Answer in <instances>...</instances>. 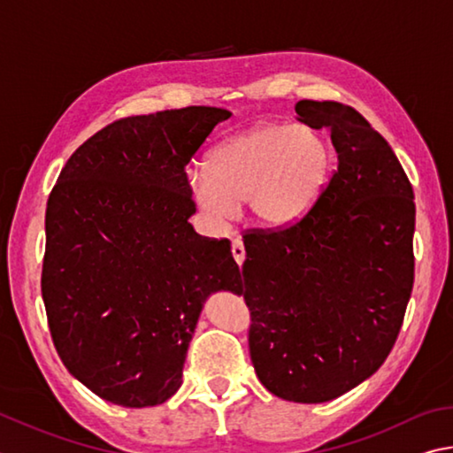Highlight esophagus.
Masks as SVG:
<instances>
[{"label":"esophagus","mask_w":453,"mask_h":453,"mask_svg":"<svg viewBox=\"0 0 453 453\" xmlns=\"http://www.w3.org/2000/svg\"><path fill=\"white\" fill-rule=\"evenodd\" d=\"M232 253H234V259L237 261V265L242 267V263L245 259V248H243V242L240 240V237H235V240L232 242Z\"/></svg>","instance_id":"34e87169"}]
</instances>
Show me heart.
<instances>
[{"mask_svg": "<svg viewBox=\"0 0 453 453\" xmlns=\"http://www.w3.org/2000/svg\"><path fill=\"white\" fill-rule=\"evenodd\" d=\"M331 162V146L317 130L261 125L213 148L208 168L188 172V186L213 221L234 219L248 200L261 224L287 226L317 202Z\"/></svg>", "mask_w": 453, "mask_h": 453, "instance_id": "1", "label": "heart"}]
</instances>
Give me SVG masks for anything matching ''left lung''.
Instances as JSON below:
<instances>
[{"label":"left lung","mask_w":453,"mask_h":453,"mask_svg":"<svg viewBox=\"0 0 453 453\" xmlns=\"http://www.w3.org/2000/svg\"><path fill=\"white\" fill-rule=\"evenodd\" d=\"M331 130L339 166L289 226L243 235L250 352L275 396L319 404L372 376L398 339L414 285V190L390 144L349 104L299 101Z\"/></svg>","instance_id":"obj_1"}]
</instances>
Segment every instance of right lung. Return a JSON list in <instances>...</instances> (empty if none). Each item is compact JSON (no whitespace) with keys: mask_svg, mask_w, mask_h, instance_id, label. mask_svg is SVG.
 Returning a JSON list of instances; mask_svg holds the SVG:
<instances>
[{"mask_svg":"<svg viewBox=\"0 0 453 453\" xmlns=\"http://www.w3.org/2000/svg\"><path fill=\"white\" fill-rule=\"evenodd\" d=\"M229 111L186 106L111 122L47 200L41 293L57 352L96 396L166 402L205 297L242 291L229 240L194 232L186 166Z\"/></svg>","mask_w":453,"mask_h":453,"instance_id":"obj_1","label":"right lung"}]
</instances>
